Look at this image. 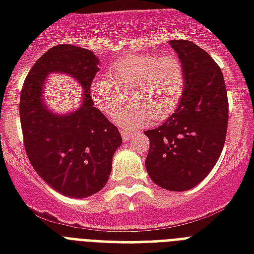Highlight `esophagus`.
<instances>
[{
    "label": "esophagus",
    "instance_id": "1",
    "mask_svg": "<svg viewBox=\"0 0 254 254\" xmlns=\"http://www.w3.org/2000/svg\"><path fill=\"white\" fill-rule=\"evenodd\" d=\"M121 135H123V139H124V141L127 142V141H129V139H130L131 131H125V130H123V131H121Z\"/></svg>",
    "mask_w": 254,
    "mask_h": 254
}]
</instances>
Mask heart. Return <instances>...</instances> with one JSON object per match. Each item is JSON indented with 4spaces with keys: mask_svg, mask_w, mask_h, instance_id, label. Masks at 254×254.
<instances>
[{
    "mask_svg": "<svg viewBox=\"0 0 254 254\" xmlns=\"http://www.w3.org/2000/svg\"><path fill=\"white\" fill-rule=\"evenodd\" d=\"M108 79L91 83V96L99 111L115 115L127 101L129 92L133 103L116 115L115 121L125 129L162 121L181 104L186 87V71L174 55L130 54L108 67Z\"/></svg>",
    "mask_w": 254,
    "mask_h": 254,
    "instance_id": "b5f03b06",
    "label": "heart"
}]
</instances>
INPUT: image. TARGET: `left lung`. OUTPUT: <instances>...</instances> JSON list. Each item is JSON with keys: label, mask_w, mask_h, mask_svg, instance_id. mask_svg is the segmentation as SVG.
<instances>
[{"label": "left lung", "mask_w": 254, "mask_h": 254, "mask_svg": "<svg viewBox=\"0 0 254 254\" xmlns=\"http://www.w3.org/2000/svg\"><path fill=\"white\" fill-rule=\"evenodd\" d=\"M185 65L186 87L177 111L146 130L150 147L145 166L155 185L186 191L216 165L228 127V97L220 67L191 41H170Z\"/></svg>", "instance_id": "8db88e82"}]
</instances>
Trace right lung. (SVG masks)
<instances>
[{
    "mask_svg": "<svg viewBox=\"0 0 254 254\" xmlns=\"http://www.w3.org/2000/svg\"><path fill=\"white\" fill-rule=\"evenodd\" d=\"M99 59L89 50L58 45L45 53L26 76L19 99L26 154L43 181L69 197H87L108 182L112 159L123 138L116 125L93 105L91 83ZM50 72L72 74L83 87L85 101L71 115L55 116L41 101Z\"/></svg>",
    "mask_w": 254,
    "mask_h": 254,
    "instance_id": "add662e5",
    "label": "right lung"
}]
</instances>
